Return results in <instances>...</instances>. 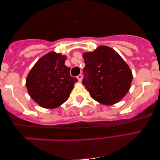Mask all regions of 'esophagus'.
<instances>
[{
  "label": "esophagus",
  "mask_w": 160,
  "mask_h": 160,
  "mask_svg": "<svg viewBox=\"0 0 160 160\" xmlns=\"http://www.w3.org/2000/svg\"><path fill=\"white\" fill-rule=\"evenodd\" d=\"M82 74H79V75H78L77 76V79L78 80V82H82Z\"/></svg>",
  "instance_id": "esophagus-1"
}]
</instances>
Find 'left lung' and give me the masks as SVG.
<instances>
[{"mask_svg":"<svg viewBox=\"0 0 160 160\" xmlns=\"http://www.w3.org/2000/svg\"><path fill=\"white\" fill-rule=\"evenodd\" d=\"M83 57L82 83L91 97L105 105L114 104L123 98L129 91L132 75L119 54L108 47L101 46Z\"/></svg>","mask_w":160,"mask_h":160,"instance_id":"left-lung-1","label":"left lung"}]
</instances>
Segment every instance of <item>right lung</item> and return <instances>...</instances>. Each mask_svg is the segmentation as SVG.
<instances>
[{
    "label": "right lung",
    "instance_id": "add662e5",
    "mask_svg": "<svg viewBox=\"0 0 160 160\" xmlns=\"http://www.w3.org/2000/svg\"><path fill=\"white\" fill-rule=\"evenodd\" d=\"M66 58L49 52L37 62L26 78L30 97L43 108H54L64 103L78 82L71 77L70 68L64 65Z\"/></svg>",
    "mask_w": 160,
    "mask_h": 160
}]
</instances>
